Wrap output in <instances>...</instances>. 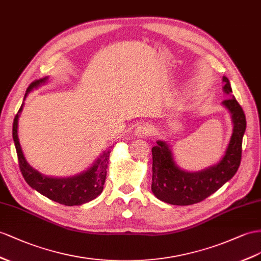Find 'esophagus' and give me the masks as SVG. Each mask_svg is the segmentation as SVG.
I'll return each mask as SVG.
<instances>
[{
  "label": "esophagus",
  "instance_id": "esophagus-1",
  "mask_svg": "<svg viewBox=\"0 0 261 261\" xmlns=\"http://www.w3.org/2000/svg\"><path fill=\"white\" fill-rule=\"evenodd\" d=\"M152 135V129L149 124H140L135 130V136L138 138H146Z\"/></svg>",
  "mask_w": 261,
  "mask_h": 261
}]
</instances>
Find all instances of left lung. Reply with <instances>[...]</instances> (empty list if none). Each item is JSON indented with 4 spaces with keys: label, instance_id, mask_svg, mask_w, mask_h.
<instances>
[{
    "label": "left lung",
    "instance_id": "left-lung-1",
    "mask_svg": "<svg viewBox=\"0 0 261 261\" xmlns=\"http://www.w3.org/2000/svg\"><path fill=\"white\" fill-rule=\"evenodd\" d=\"M223 83V90L230 98L225 99L222 103L229 111L233 124L230 141L223 159L205 170L186 172L176 165L170 145L164 141H158L152 148L151 190L162 202L179 206L199 203L236 174L242 160L246 117L236 98L231 95L228 78L224 76Z\"/></svg>",
    "mask_w": 261,
    "mask_h": 261
}]
</instances>
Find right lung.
I'll list each match as a JSON object with an SVG mask.
<instances>
[{
  "label": "right lung",
  "instance_id": "add662e5",
  "mask_svg": "<svg viewBox=\"0 0 261 261\" xmlns=\"http://www.w3.org/2000/svg\"><path fill=\"white\" fill-rule=\"evenodd\" d=\"M48 80V77L35 80L26 90L24 100L34 88L45 84ZM22 103L17 115L13 122V140H14L15 149L18 158L19 170H21L23 177L32 189L36 190L42 195L54 200L59 204L66 206L83 205L95 199L102 193L103 185L107 176V169H108V160L110 155V150L105 151L100 158H98L88 170L80 173L75 176L70 177H48L41 174L38 171L34 170L26 161L23 154V151L19 144L17 136L18 129V118L23 110Z\"/></svg>",
  "mask_w": 261,
  "mask_h": 261
}]
</instances>
